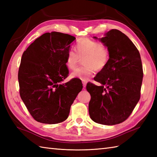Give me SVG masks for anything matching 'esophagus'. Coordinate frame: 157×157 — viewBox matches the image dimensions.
I'll return each mask as SVG.
<instances>
[{"instance_id":"34e87169","label":"esophagus","mask_w":157,"mask_h":157,"mask_svg":"<svg viewBox=\"0 0 157 157\" xmlns=\"http://www.w3.org/2000/svg\"><path fill=\"white\" fill-rule=\"evenodd\" d=\"M82 84H83V86H84V88H85L86 84H87V82L86 81H82Z\"/></svg>"}]
</instances>
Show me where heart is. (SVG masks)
<instances>
[{
    "label": "heart",
    "instance_id": "b5f03b06",
    "mask_svg": "<svg viewBox=\"0 0 157 157\" xmlns=\"http://www.w3.org/2000/svg\"><path fill=\"white\" fill-rule=\"evenodd\" d=\"M77 52L73 49L69 50L66 59V65L69 69H73L83 59L84 65L73 71L70 78L86 81L96 70H102L107 65L109 61V51L106 46L98 42L89 38L79 39L76 44Z\"/></svg>",
    "mask_w": 157,
    "mask_h": 157
}]
</instances>
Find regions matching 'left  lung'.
Instances as JSON below:
<instances>
[{
	"instance_id": "1",
	"label": "left lung",
	"mask_w": 157,
	"mask_h": 157,
	"mask_svg": "<svg viewBox=\"0 0 157 157\" xmlns=\"http://www.w3.org/2000/svg\"><path fill=\"white\" fill-rule=\"evenodd\" d=\"M93 38L108 48L109 61L94 78L101 86L91 83L86 86L91 96L90 117L100 124H119L128 118L140 98V55L131 40L118 29H111L101 38Z\"/></svg>"
}]
</instances>
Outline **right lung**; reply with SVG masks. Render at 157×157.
Masks as SVG:
<instances>
[{
    "mask_svg": "<svg viewBox=\"0 0 157 157\" xmlns=\"http://www.w3.org/2000/svg\"><path fill=\"white\" fill-rule=\"evenodd\" d=\"M75 40L74 36L63 33H45L23 53L18 72L20 96L33 118L40 123L64 121L82 90L78 79L61 84L68 75L67 55Z\"/></svg>",
    "mask_w": 157,
    "mask_h": 157,
    "instance_id": "1",
    "label": "right lung"
}]
</instances>
